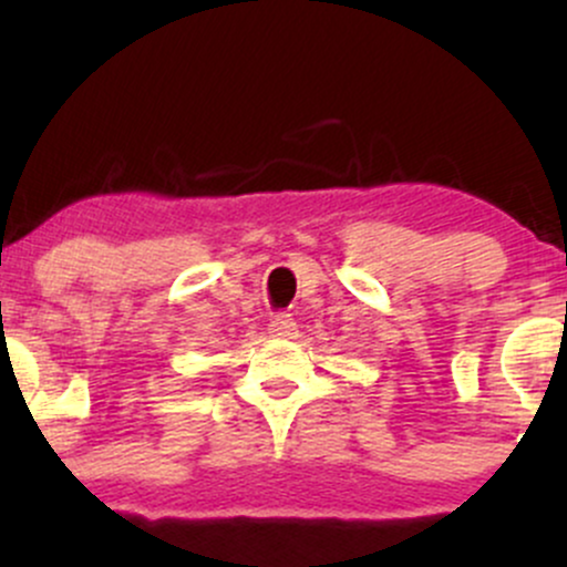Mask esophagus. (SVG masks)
I'll return each instance as SVG.
<instances>
[{"label": "esophagus", "mask_w": 567, "mask_h": 567, "mask_svg": "<svg viewBox=\"0 0 567 567\" xmlns=\"http://www.w3.org/2000/svg\"><path fill=\"white\" fill-rule=\"evenodd\" d=\"M269 333L275 338H292L296 336V320L290 315H275V320L269 322Z\"/></svg>", "instance_id": "34e87169"}]
</instances>
